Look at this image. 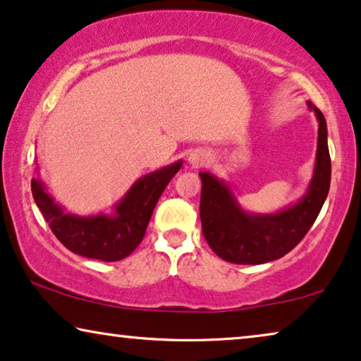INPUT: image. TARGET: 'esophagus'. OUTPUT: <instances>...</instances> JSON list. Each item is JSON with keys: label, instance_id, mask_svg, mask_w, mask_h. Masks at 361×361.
Masks as SVG:
<instances>
[{"label": "esophagus", "instance_id": "1", "mask_svg": "<svg viewBox=\"0 0 361 361\" xmlns=\"http://www.w3.org/2000/svg\"><path fill=\"white\" fill-rule=\"evenodd\" d=\"M205 161H207V157H205L204 152H200V151L192 152V154L189 156V162L192 166H202Z\"/></svg>", "mask_w": 361, "mask_h": 361}]
</instances>
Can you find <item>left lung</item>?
I'll use <instances>...</instances> for the list:
<instances>
[{
	"label": "left lung",
	"instance_id": "8db88e82",
	"mask_svg": "<svg viewBox=\"0 0 361 361\" xmlns=\"http://www.w3.org/2000/svg\"><path fill=\"white\" fill-rule=\"evenodd\" d=\"M319 121L317 157L309 189L298 204L276 214H246L228 185L200 172V220L207 243L221 259L235 264H263L288 255L314 225L330 189L327 123L312 103Z\"/></svg>",
	"mask_w": 361,
	"mask_h": 361
}]
</instances>
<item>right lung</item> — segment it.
<instances>
[{
    "instance_id": "obj_1",
    "label": "right lung",
    "mask_w": 361,
    "mask_h": 361,
    "mask_svg": "<svg viewBox=\"0 0 361 361\" xmlns=\"http://www.w3.org/2000/svg\"><path fill=\"white\" fill-rule=\"evenodd\" d=\"M180 166L182 161H177L137 179L115 205L113 215L66 214L47 194L41 179L31 180L32 197L52 233L67 250L93 259L120 261L131 255L145 238L152 210Z\"/></svg>"
}]
</instances>
